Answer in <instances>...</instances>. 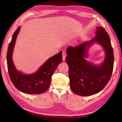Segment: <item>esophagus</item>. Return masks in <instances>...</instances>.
I'll list each match as a JSON object with an SVG mask.
<instances>
[{
	"label": "esophagus",
	"mask_w": 122,
	"mask_h": 122,
	"mask_svg": "<svg viewBox=\"0 0 122 122\" xmlns=\"http://www.w3.org/2000/svg\"><path fill=\"white\" fill-rule=\"evenodd\" d=\"M66 57V53L64 51L62 52V60L65 61V58Z\"/></svg>",
	"instance_id": "obj_1"
}]
</instances>
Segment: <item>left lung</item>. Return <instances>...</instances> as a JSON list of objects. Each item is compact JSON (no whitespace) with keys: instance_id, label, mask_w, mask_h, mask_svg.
<instances>
[{"instance_id":"1","label":"left lung","mask_w":122,"mask_h":122,"mask_svg":"<svg viewBox=\"0 0 122 122\" xmlns=\"http://www.w3.org/2000/svg\"><path fill=\"white\" fill-rule=\"evenodd\" d=\"M93 42H98L106 51V56L101 66H94L84 58L87 49ZM66 61L68 65L70 88L75 94L87 96L101 91L111 78L114 64L113 51L107 32L97 27L96 35L91 40L78 46H69Z\"/></svg>"}]
</instances>
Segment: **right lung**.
Returning a JSON list of instances; mask_svg holds the SVG:
<instances>
[{
  "mask_svg": "<svg viewBox=\"0 0 122 122\" xmlns=\"http://www.w3.org/2000/svg\"><path fill=\"white\" fill-rule=\"evenodd\" d=\"M20 29V27H18L15 31L7 51V65L10 78L14 86L21 92L28 94H42L48 89L53 73L62 62V51L48 59L37 72L32 74L25 75L18 72L13 63L12 53Z\"/></svg>",
  "mask_w": 122,
  "mask_h": 122,
  "instance_id": "add662e5",
  "label": "right lung"
}]
</instances>
